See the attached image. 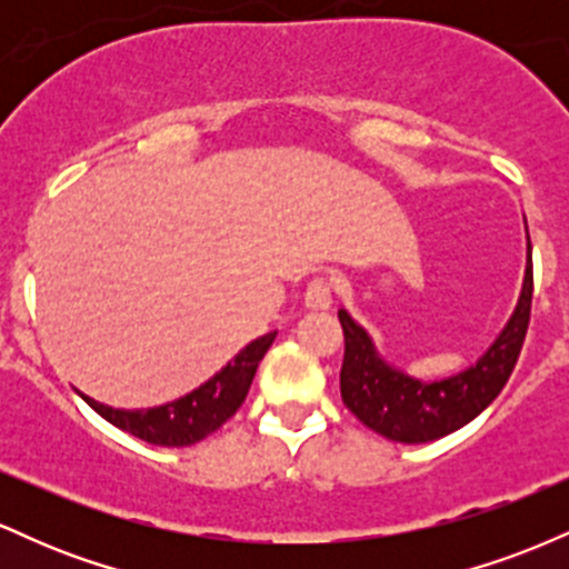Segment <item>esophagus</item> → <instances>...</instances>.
<instances>
[{
  "label": "esophagus",
  "instance_id": "1",
  "mask_svg": "<svg viewBox=\"0 0 569 569\" xmlns=\"http://www.w3.org/2000/svg\"><path fill=\"white\" fill-rule=\"evenodd\" d=\"M305 305L310 310H326L331 305V283L326 278H312L305 289Z\"/></svg>",
  "mask_w": 569,
  "mask_h": 569
}]
</instances>
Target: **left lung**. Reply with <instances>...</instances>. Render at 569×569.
<instances>
[{
  "label": "left lung",
  "instance_id": "1",
  "mask_svg": "<svg viewBox=\"0 0 569 569\" xmlns=\"http://www.w3.org/2000/svg\"><path fill=\"white\" fill-rule=\"evenodd\" d=\"M532 307V246L527 234V270L519 302L506 329L489 345V350L473 367L455 377L422 382L390 367L377 352L375 342L348 310H339L345 331V358L339 371L342 401L363 426L401 443H426L455 433L479 417L500 390L519 361L530 326Z\"/></svg>",
  "mask_w": 569,
  "mask_h": 569
}]
</instances>
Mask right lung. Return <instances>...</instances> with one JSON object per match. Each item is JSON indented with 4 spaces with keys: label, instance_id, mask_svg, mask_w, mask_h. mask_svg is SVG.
<instances>
[{
    "label": "right lung",
    "instance_id": "1",
    "mask_svg": "<svg viewBox=\"0 0 569 569\" xmlns=\"http://www.w3.org/2000/svg\"><path fill=\"white\" fill-rule=\"evenodd\" d=\"M276 331L253 339L238 356L217 371L208 382L194 388L192 393L176 398L171 403L152 409H112L107 403H98L90 396H82L90 409L114 428L133 433L136 439L154 443V447H192L219 430L246 401L259 361L270 350Z\"/></svg>",
    "mask_w": 569,
    "mask_h": 569
}]
</instances>
